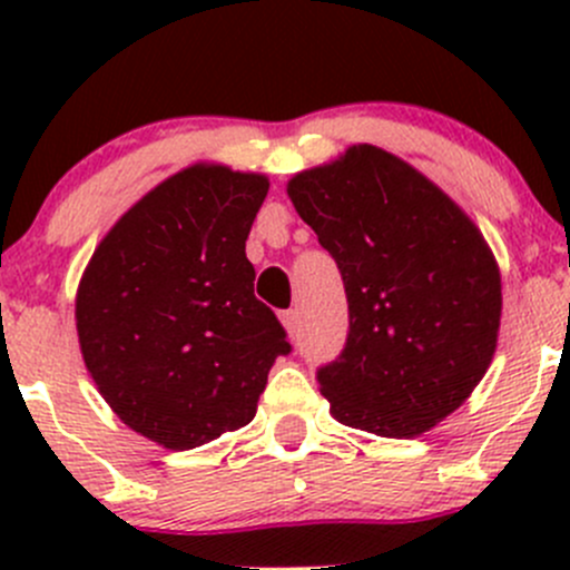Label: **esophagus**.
I'll return each instance as SVG.
<instances>
[{"mask_svg":"<svg viewBox=\"0 0 570 570\" xmlns=\"http://www.w3.org/2000/svg\"><path fill=\"white\" fill-rule=\"evenodd\" d=\"M278 320H281V325H284V331L295 338L297 336V312H292V308L289 312H281Z\"/></svg>","mask_w":570,"mask_h":570,"instance_id":"1","label":"esophagus"}]
</instances>
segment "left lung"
Instances as JSON below:
<instances>
[{"mask_svg": "<svg viewBox=\"0 0 570 570\" xmlns=\"http://www.w3.org/2000/svg\"><path fill=\"white\" fill-rule=\"evenodd\" d=\"M286 195L347 292V344L317 372L331 416L386 439L433 430L497 353L502 273L476 223L370 142L295 174Z\"/></svg>", "mask_w": 570, "mask_h": 570, "instance_id": "1", "label": "left lung"}]
</instances>
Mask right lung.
Masks as SVG:
<instances>
[{"label": "right lung", "mask_w": 570, "mask_h": 570, "mask_svg": "<svg viewBox=\"0 0 570 570\" xmlns=\"http://www.w3.org/2000/svg\"><path fill=\"white\" fill-rule=\"evenodd\" d=\"M267 189L264 174L187 165L115 220L79 278L88 375L126 428L165 450L245 428L292 350L245 256Z\"/></svg>", "instance_id": "1"}]
</instances>
